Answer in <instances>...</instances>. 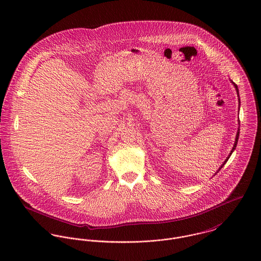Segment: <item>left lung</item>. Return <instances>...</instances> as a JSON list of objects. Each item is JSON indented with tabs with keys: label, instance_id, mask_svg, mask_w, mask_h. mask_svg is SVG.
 I'll use <instances>...</instances> for the list:
<instances>
[{
	"label": "left lung",
	"instance_id": "1",
	"mask_svg": "<svg viewBox=\"0 0 261 261\" xmlns=\"http://www.w3.org/2000/svg\"><path fill=\"white\" fill-rule=\"evenodd\" d=\"M231 81V83L234 85V87H235V89H236V92H237V95H238V97H239V90H238V87H237V85L232 81V80H230ZM238 100H239V105H240V98H238ZM239 121V120H238ZM238 124H240V122H238ZM240 126H238V130H237V134H236V138H235V142H234V145H233V148L231 149V151H230V153H229V155L226 158V160L224 161L223 164L221 165V167L219 168V170L215 173V174H217L221 169H222V167H223L224 165L227 163V161H228V159L230 158V155H231V153L234 151V149H236V146H237V142H238V138H239V130H240V128H239Z\"/></svg>",
	"mask_w": 261,
	"mask_h": 261
}]
</instances>
